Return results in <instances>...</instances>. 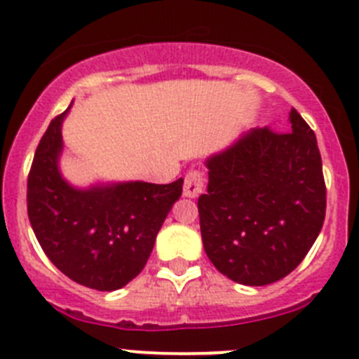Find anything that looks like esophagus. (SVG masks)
Wrapping results in <instances>:
<instances>
[{
    "label": "esophagus",
    "instance_id": "1",
    "mask_svg": "<svg viewBox=\"0 0 359 359\" xmlns=\"http://www.w3.org/2000/svg\"><path fill=\"white\" fill-rule=\"evenodd\" d=\"M203 189V177L200 172H189L184 179V196L196 198Z\"/></svg>",
    "mask_w": 359,
    "mask_h": 359
}]
</instances>
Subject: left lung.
Masks as SVG:
<instances>
[{
    "label": "left lung",
    "mask_w": 359,
    "mask_h": 359,
    "mask_svg": "<svg viewBox=\"0 0 359 359\" xmlns=\"http://www.w3.org/2000/svg\"><path fill=\"white\" fill-rule=\"evenodd\" d=\"M288 134L252 128L205 159L200 232L218 272L245 286L295 270L320 234L325 184L315 132L290 111Z\"/></svg>",
    "instance_id": "left-lung-1"
}]
</instances>
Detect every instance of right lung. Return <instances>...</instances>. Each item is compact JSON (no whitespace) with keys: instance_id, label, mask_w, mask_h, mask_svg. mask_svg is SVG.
Wrapping results in <instances>:
<instances>
[{"instance_id":"right-lung-1","label":"right lung","mask_w":359,"mask_h":359,"mask_svg":"<svg viewBox=\"0 0 359 359\" xmlns=\"http://www.w3.org/2000/svg\"><path fill=\"white\" fill-rule=\"evenodd\" d=\"M69 109L51 121L35 150L28 218L41 248L64 276L87 288L114 292L144 268L184 180L71 184L60 172Z\"/></svg>"}]
</instances>
